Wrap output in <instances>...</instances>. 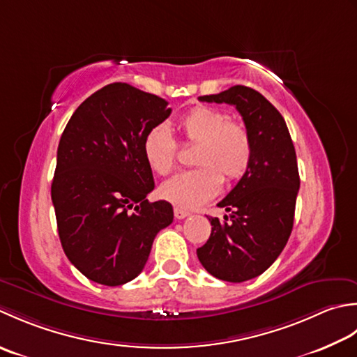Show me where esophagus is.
<instances>
[{
    "label": "esophagus",
    "instance_id": "34e87169",
    "mask_svg": "<svg viewBox=\"0 0 357 357\" xmlns=\"http://www.w3.org/2000/svg\"><path fill=\"white\" fill-rule=\"evenodd\" d=\"M174 215H176V219L180 220V219H185V217H188L189 213L181 208H174Z\"/></svg>",
    "mask_w": 357,
    "mask_h": 357
}]
</instances>
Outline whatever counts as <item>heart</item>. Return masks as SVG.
<instances>
[{
	"instance_id": "heart-1",
	"label": "heart",
	"mask_w": 357,
	"mask_h": 357,
	"mask_svg": "<svg viewBox=\"0 0 357 357\" xmlns=\"http://www.w3.org/2000/svg\"><path fill=\"white\" fill-rule=\"evenodd\" d=\"M177 128L188 143H197L194 163L200 166L180 172L160 188L162 197L178 208H197L220 191L224 176L234 181L245 176L252 158V140L242 123L211 106H195L181 115ZM143 157L158 176H168L177 160V142L169 129L151 128L142 143Z\"/></svg>"
}]
</instances>
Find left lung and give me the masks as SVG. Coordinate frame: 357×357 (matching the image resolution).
I'll use <instances>...</instances> for the list:
<instances>
[{"label":"left lung","instance_id":"1","mask_svg":"<svg viewBox=\"0 0 357 357\" xmlns=\"http://www.w3.org/2000/svg\"><path fill=\"white\" fill-rule=\"evenodd\" d=\"M199 100L234 106L252 140L248 171L217 203L228 211L229 219L209 217L211 236L197 250L200 264L211 275L245 282L274 264L293 229L301 186L294 144L280 112L251 87L237 84Z\"/></svg>","mask_w":357,"mask_h":357}]
</instances>
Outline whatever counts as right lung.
Returning <instances> with one entry per match:
<instances>
[{
	"instance_id": "obj_1",
	"label": "right lung",
	"mask_w": 357,
	"mask_h": 357,
	"mask_svg": "<svg viewBox=\"0 0 357 357\" xmlns=\"http://www.w3.org/2000/svg\"><path fill=\"white\" fill-rule=\"evenodd\" d=\"M171 115L168 101L112 83L72 114L56 151L50 188L58 236L70 264L92 282L119 287L146 265L171 203H149L152 169L143 157L148 130Z\"/></svg>"
}]
</instances>
